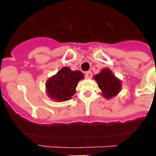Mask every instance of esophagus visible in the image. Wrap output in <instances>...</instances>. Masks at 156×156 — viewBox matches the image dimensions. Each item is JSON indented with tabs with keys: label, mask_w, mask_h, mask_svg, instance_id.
<instances>
[{
	"label": "esophagus",
	"mask_w": 156,
	"mask_h": 156,
	"mask_svg": "<svg viewBox=\"0 0 156 156\" xmlns=\"http://www.w3.org/2000/svg\"><path fill=\"white\" fill-rule=\"evenodd\" d=\"M85 77L86 78H90L92 77V73L90 71H87L85 73Z\"/></svg>",
	"instance_id": "esophagus-1"
}]
</instances>
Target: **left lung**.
<instances>
[{
	"mask_svg": "<svg viewBox=\"0 0 156 156\" xmlns=\"http://www.w3.org/2000/svg\"><path fill=\"white\" fill-rule=\"evenodd\" d=\"M98 87L102 90V95L105 99L116 96L121 89V82L116 78L109 69H103L100 73L94 76Z\"/></svg>",
	"mask_w": 156,
	"mask_h": 156,
	"instance_id": "obj_1",
	"label": "left lung"
}]
</instances>
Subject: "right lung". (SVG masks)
I'll list each match as a JSON object with an SVG mask.
<instances>
[{"label":"right lung","mask_w":156,"mask_h":156,"mask_svg":"<svg viewBox=\"0 0 156 156\" xmlns=\"http://www.w3.org/2000/svg\"><path fill=\"white\" fill-rule=\"evenodd\" d=\"M84 78L81 71H72L68 67H63L46 83L47 94L56 101L70 100L76 92L78 83Z\"/></svg>","instance_id":"right-lung-1"}]
</instances>
